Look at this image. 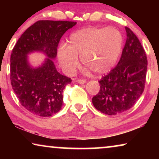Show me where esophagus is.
<instances>
[{"instance_id":"1","label":"esophagus","mask_w":159,"mask_h":159,"mask_svg":"<svg viewBox=\"0 0 159 159\" xmlns=\"http://www.w3.org/2000/svg\"><path fill=\"white\" fill-rule=\"evenodd\" d=\"M86 80H77V82H78V83L80 84H84L86 83Z\"/></svg>"}]
</instances>
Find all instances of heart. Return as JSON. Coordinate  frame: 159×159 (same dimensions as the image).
I'll return each mask as SVG.
<instances>
[{
    "instance_id": "1",
    "label": "heart",
    "mask_w": 159,
    "mask_h": 159,
    "mask_svg": "<svg viewBox=\"0 0 159 159\" xmlns=\"http://www.w3.org/2000/svg\"><path fill=\"white\" fill-rule=\"evenodd\" d=\"M122 45V34L115 27L84 28L71 34L68 46L58 49V58L67 75L75 73L78 58L86 68L103 74L116 64Z\"/></svg>"
}]
</instances>
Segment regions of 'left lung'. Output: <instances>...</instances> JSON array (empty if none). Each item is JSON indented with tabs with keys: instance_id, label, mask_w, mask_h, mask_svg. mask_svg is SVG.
<instances>
[{
	"instance_id": "1",
	"label": "left lung",
	"mask_w": 159,
	"mask_h": 159,
	"mask_svg": "<svg viewBox=\"0 0 159 159\" xmlns=\"http://www.w3.org/2000/svg\"><path fill=\"white\" fill-rule=\"evenodd\" d=\"M118 64L100 80V90L93 98L94 107L107 115H116L133 106L144 90L148 61L145 50L129 28Z\"/></svg>"
}]
</instances>
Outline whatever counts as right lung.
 I'll return each instance as SVG.
<instances>
[{
    "instance_id": "right-lung-1",
    "label": "right lung",
    "mask_w": 159,
    "mask_h": 159,
    "mask_svg": "<svg viewBox=\"0 0 159 159\" xmlns=\"http://www.w3.org/2000/svg\"><path fill=\"white\" fill-rule=\"evenodd\" d=\"M77 22L40 20L28 28L17 41L11 55V84L21 106L32 114L48 117L63 105V91L71 78L56 70L53 60L65 32ZM42 52L47 56L42 65L32 67L28 54Z\"/></svg>"
}]
</instances>
